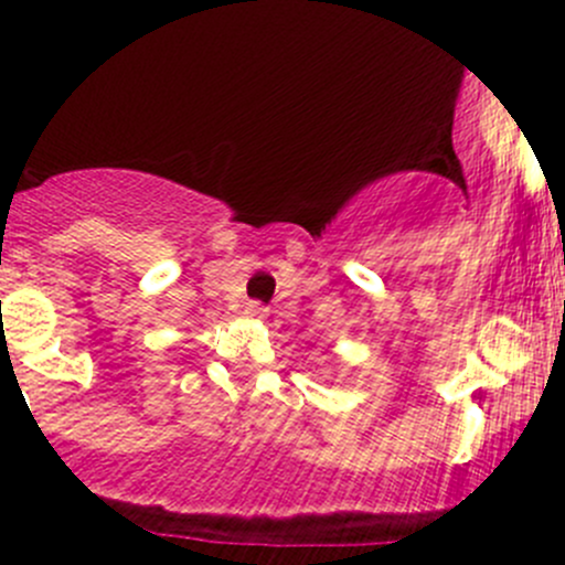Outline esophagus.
<instances>
[{"label":"esophagus","mask_w":565,"mask_h":565,"mask_svg":"<svg viewBox=\"0 0 565 565\" xmlns=\"http://www.w3.org/2000/svg\"><path fill=\"white\" fill-rule=\"evenodd\" d=\"M246 311L250 317H265V306H262V303H248Z\"/></svg>","instance_id":"1"}]
</instances>
